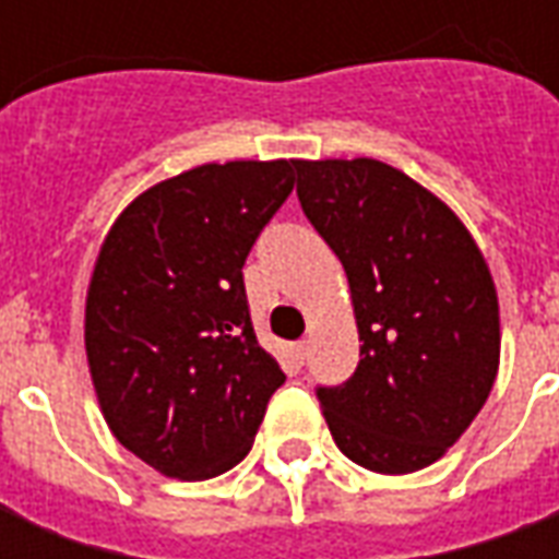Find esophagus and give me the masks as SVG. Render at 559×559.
Segmentation results:
<instances>
[{"label":"esophagus","mask_w":559,"mask_h":559,"mask_svg":"<svg viewBox=\"0 0 559 559\" xmlns=\"http://www.w3.org/2000/svg\"><path fill=\"white\" fill-rule=\"evenodd\" d=\"M293 356H296V362L302 365L305 356H308V344H305V341H296V344H293Z\"/></svg>","instance_id":"obj_1"}]
</instances>
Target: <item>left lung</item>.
Returning <instances> with one entry per match:
<instances>
[{
	"mask_svg": "<svg viewBox=\"0 0 559 559\" xmlns=\"http://www.w3.org/2000/svg\"><path fill=\"white\" fill-rule=\"evenodd\" d=\"M296 194L350 281L359 365L317 399L359 467L413 473L476 419L500 365V305L452 209L374 158L296 160Z\"/></svg>",
	"mask_w": 559,
	"mask_h": 559,
	"instance_id": "8db88e82",
	"label": "left lung"
}]
</instances>
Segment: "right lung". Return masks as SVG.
I'll return each mask as SVG.
<instances>
[{
	"instance_id": "right-lung-1",
	"label": "right lung",
	"mask_w": 559,
	"mask_h": 559,
	"mask_svg": "<svg viewBox=\"0 0 559 559\" xmlns=\"http://www.w3.org/2000/svg\"><path fill=\"white\" fill-rule=\"evenodd\" d=\"M296 160L203 164L152 185L107 233L86 293V359L110 431L170 479L236 467L278 362L257 344L245 257Z\"/></svg>"
}]
</instances>
